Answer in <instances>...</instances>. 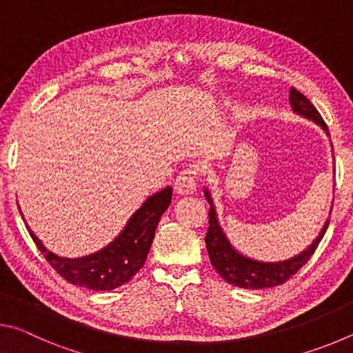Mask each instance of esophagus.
<instances>
[{
	"mask_svg": "<svg viewBox=\"0 0 353 353\" xmlns=\"http://www.w3.org/2000/svg\"><path fill=\"white\" fill-rule=\"evenodd\" d=\"M196 185H198V171L194 168H187L177 176L174 182V191L179 196L193 194L196 191Z\"/></svg>",
	"mask_w": 353,
	"mask_h": 353,
	"instance_id": "obj_1",
	"label": "esophagus"
}]
</instances>
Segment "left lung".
I'll return each instance as SVG.
<instances>
[{"mask_svg":"<svg viewBox=\"0 0 353 353\" xmlns=\"http://www.w3.org/2000/svg\"><path fill=\"white\" fill-rule=\"evenodd\" d=\"M290 105L292 112L296 115L307 118L308 121H313L324 130L327 137H330L327 129V124L324 119L319 115V112L316 110V107L310 103V101L303 97L301 92H297L294 87H291L290 90ZM333 149V148H332ZM333 152V151H332ZM204 196L210 204V212H208V230L205 235V244H207V252L210 256L212 266L216 270V272L223 277L227 283L238 286V288L244 290H263V288H272V286L282 285L290 277L301 270L310 260V256L318 248L319 241L324 236L328 223H330V212L325 219L324 225L319 230L318 236L314 238L310 246H307L302 252L291 256L282 261H261L250 259V256L241 254L234 244L230 243L229 236L225 235V232L219 224L216 207L212 198L210 190L204 187Z\"/></svg>","mask_w":353,"mask_h":353,"instance_id":"1","label":"left lung"}]
</instances>
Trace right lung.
Returning a JSON list of instances; mask_svg holds the SVG:
<instances>
[{"label": "right lung", "mask_w": 353, "mask_h": 353, "mask_svg": "<svg viewBox=\"0 0 353 353\" xmlns=\"http://www.w3.org/2000/svg\"><path fill=\"white\" fill-rule=\"evenodd\" d=\"M171 187L149 196L139 210H135L132 216L128 219L123 230L107 246L90 255L77 256V259H67L46 249L40 238L28 225L20 207L19 210L35 246L65 280L93 291H110L128 283L145 265L155 229L162 214L171 204Z\"/></svg>", "instance_id": "right-lung-1"}]
</instances>
